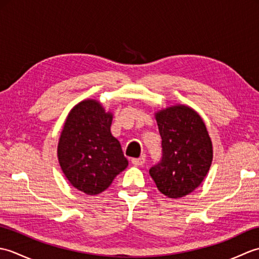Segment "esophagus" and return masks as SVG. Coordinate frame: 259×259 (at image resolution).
<instances>
[{"label": "esophagus", "mask_w": 259, "mask_h": 259, "mask_svg": "<svg viewBox=\"0 0 259 259\" xmlns=\"http://www.w3.org/2000/svg\"><path fill=\"white\" fill-rule=\"evenodd\" d=\"M131 162H133L135 166H144L145 162H146V159L145 157H141V158H134L133 160H131Z\"/></svg>", "instance_id": "esophagus-1"}]
</instances>
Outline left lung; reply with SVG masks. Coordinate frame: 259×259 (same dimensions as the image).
I'll use <instances>...</instances> for the list:
<instances>
[{"instance_id": "1", "label": "left lung", "mask_w": 259, "mask_h": 259, "mask_svg": "<svg viewBox=\"0 0 259 259\" xmlns=\"http://www.w3.org/2000/svg\"><path fill=\"white\" fill-rule=\"evenodd\" d=\"M161 136L160 161L149 169L158 190L169 198L194 191L212 161V145L206 125L195 110L175 106L156 113Z\"/></svg>"}]
</instances>
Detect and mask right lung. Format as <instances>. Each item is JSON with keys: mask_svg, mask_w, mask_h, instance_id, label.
I'll return each mask as SVG.
<instances>
[{"mask_svg": "<svg viewBox=\"0 0 259 259\" xmlns=\"http://www.w3.org/2000/svg\"><path fill=\"white\" fill-rule=\"evenodd\" d=\"M112 114L96 100L71 110L58 145V158L74 188L98 195L128 166L120 142L110 133Z\"/></svg>", "mask_w": 259, "mask_h": 259, "instance_id": "1", "label": "right lung"}]
</instances>
